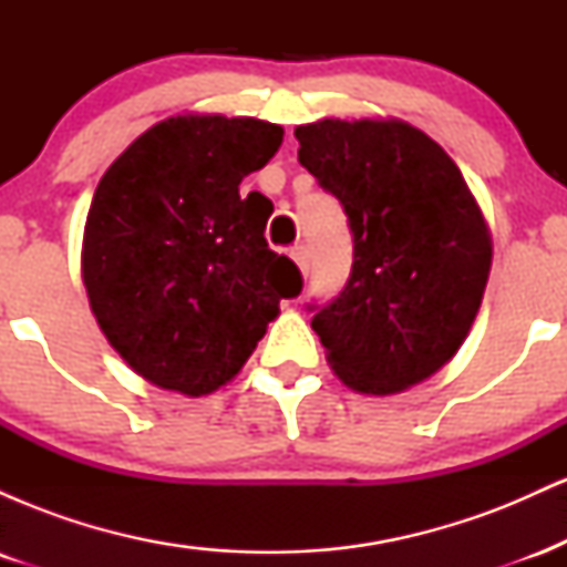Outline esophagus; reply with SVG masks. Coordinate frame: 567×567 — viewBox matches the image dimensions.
<instances>
[{"mask_svg": "<svg viewBox=\"0 0 567 567\" xmlns=\"http://www.w3.org/2000/svg\"><path fill=\"white\" fill-rule=\"evenodd\" d=\"M290 258H292V261H296V266L303 271V275H306V271H309V252H306L303 245L290 247Z\"/></svg>", "mask_w": 567, "mask_h": 567, "instance_id": "obj_1", "label": "esophagus"}]
</instances>
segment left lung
I'll use <instances>...</instances> for the list:
<instances>
[{
	"instance_id": "1",
	"label": "left lung",
	"mask_w": 567,
	"mask_h": 567,
	"mask_svg": "<svg viewBox=\"0 0 567 567\" xmlns=\"http://www.w3.org/2000/svg\"><path fill=\"white\" fill-rule=\"evenodd\" d=\"M296 138L354 234L347 288L311 328L349 389L405 392L470 336L493 261L487 220L458 165L410 122L320 120Z\"/></svg>"
}]
</instances>
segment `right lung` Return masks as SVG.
I'll list each match as a JSON object with an SVG mask.
<instances>
[{
    "label": "right lung",
    "mask_w": 567,
    "mask_h": 567,
    "mask_svg": "<svg viewBox=\"0 0 567 567\" xmlns=\"http://www.w3.org/2000/svg\"><path fill=\"white\" fill-rule=\"evenodd\" d=\"M285 130L175 114L112 162L84 220L82 282L97 328L141 379L186 396L226 386L303 279L266 245L271 202L239 197Z\"/></svg>",
    "instance_id": "right-lung-1"
}]
</instances>
